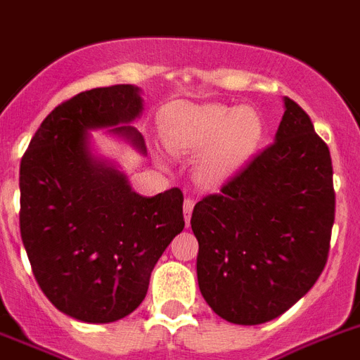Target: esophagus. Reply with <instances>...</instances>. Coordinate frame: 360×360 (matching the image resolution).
<instances>
[{
	"label": "esophagus",
	"instance_id": "esophagus-1",
	"mask_svg": "<svg viewBox=\"0 0 360 360\" xmlns=\"http://www.w3.org/2000/svg\"><path fill=\"white\" fill-rule=\"evenodd\" d=\"M193 207H195V200H193V198H186V200H184V217H186L187 226H189V221H191Z\"/></svg>",
	"mask_w": 360,
	"mask_h": 360
}]
</instances>
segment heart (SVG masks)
Masks as SVG:
<instances>
[{
  "instance_id": "obj_1",
  "label": "heart",
  "mask_w": 360,
  "mask_h": 360,
  "mask_svg": "<svg viewBox=\"0 0 360 360\" xmlns=\"http://www.w3.org/2000/svg\"><path fill=\"white\" fill-rule=\"evenodd\" d=\"M259 120L248 108L222 105L184 106L169 124V145L186 153H208L202 160L204 182H219L240 167L259 138Z\"/></svg>"
}]
</instances>
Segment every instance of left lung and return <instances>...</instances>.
Wrapping results in <instances>:
<instances>
[{"instance_id":"8db88e82","label":"left lung","mask_w":360,"mask_h":360,"mask_svg":"<svg viewBox=\"0 0 360 360\" xmlns=\"http://www.w3.org/2000/svg\"><path fill=\"white\" fill-rule=\"evenodd\" d=\"M335 222L331 154L302 106L285 97L274 143L221 193L195 204L198 287L221 319H278L322 274Z\"/></svg>"}]
</instances>
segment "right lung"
<instances>
[{
  "instance_id": "right-lung-1",
  "label": "right lung",
  "mask_w": 360,
  "mask_h": 360,
  "mask_svg": "<svg viewBox=\"0 0 360 360\" xmlns=\"http://www.w3.org/2000/svg\"><path fill=\"white\" fill-rule=\"evenodd\" d=\"M141 110L132 84L80 91L41 121L20 163V231L32 274L47 300L80 322L132 313L154 265L186 226L178 187L141 197L90 153L88 130L105 127L147 153L129 124Z\"/></svg>"
}]
</instances>
